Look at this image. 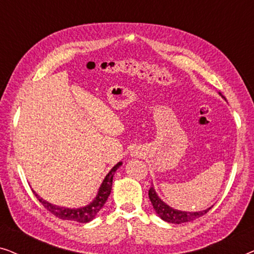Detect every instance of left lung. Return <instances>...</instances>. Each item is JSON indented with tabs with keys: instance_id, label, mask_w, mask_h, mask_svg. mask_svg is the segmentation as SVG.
<instances>
[{
	"instance_id": "obj_1",
	"label": "left lung",
	"mask_w": 254,
	"mask_h": 254,
	"mask_svg": "<svg viewBox=\"0 0 254 254\" xmlns=\"http://www.w3.org/2000/svg\"><path fill=\"white\" fill-rule=\"evenodd\" d=\"M149 199H150L152 207L156 213L158 214V216L162 218L163 221L169 222V223H175V224H180V223H185V222H190L196 220L204 215L206 213L209 211L210 208H208L206 210L202 211H182V210H177L173 209L170 206H168L164 201H162L159 199L157 194H156V190L154 187H150L149 190Z\"/></svg>"
}]
</instances>
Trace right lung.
Masks as SVG:
<instances>
[{
  "label": "right lung",
  "mask_w": 254,
  "mask_h": 254,
  "mask_svg": "<svg viewBox=\"0 0 254 254\" xmlns=\"http://www.w3.org/2000/svg\"><path fill=\"white\" fill-rule=\"evenodd\" d=\"M123 164V163L119 162L117 165H114L111 171L107 173L105 179L103 180L102 185H100L98 193L95 197V200L92 201L91 203L88 204V206L77 208V209H70V208H64V207H59L55 206V204H52L47 201H45L43 197H40L38 194L34 192V195L37 196V199L40 201L41 204L46 208L48 211H51L52 214L55 215V216L61 218V220H67V221H75L79 222V223H86V222L92 221L93 218L98 211L102 209L104 204H105L107 197H109L111 190H112V182H113V176L114 172L117 171V169Z\"/></svg>",
  "instance_id": "add662e5"
}]
</instances>
